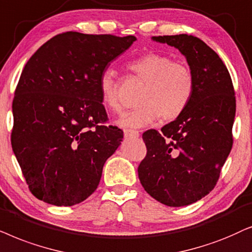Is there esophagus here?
<instances>
[{
	"label": "esophagus",
	"instance_id": "1",
	"mask_svg": "<svg viewBox=\"0 0 252 252\" xmlns=\"http://www.w3.org/2000/svg\"><path fill=\"white\" fill-rule=\"evenodd\" d=\"M139 136V132L137 130L132 129H126L124 130V137L126 138H137Z\"/></svg>",
	"mask_w": 252,
	"mask_h": 252
}]
</instances>
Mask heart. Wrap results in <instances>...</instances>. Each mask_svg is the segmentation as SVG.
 <instances>
[{
  "instance_id": "obj_1",
  "label": "heart",
  "mask_w": 252,
  "mask_h": 252,
  "mask_svg": "<svg viewBox=\"0 0 252 252\" xmlns=\"http://www.w3.org/2000/svg\"><path fill=\"white\" fill-rule=\"evenodd\" d=\"M128 69L144 82V86L137 96L139 105L121 117V126L143 128L159 117L163 122H172L183 115L194 92V77L189 66L174 62L163 54L147 53L129 62ZM99 92L105 108L120 112L114 70L103 71L99 79Z\"/></svg>"
}]
</instances>
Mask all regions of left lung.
Segmentation results:
<instances>
[{
    "label": "left lung",
    "mask_w": 252,
    "mask_h": 252,
    "mask_svg": "<svg viewBox=\"0 0 252 252\" xmlns=\"http://www.w3.org/2000/svg\"><path fill=\"white\" fill-rule=\"evenodd\" d=\"M186 56L194 77L192 100L184 114L143 133L146 157L138 167L147 193L167 206L190 205L210 193L233 146L236 100L219 55L193 35L152 36Z\"/></svg>",
    "instance_id": "8db88e82"
}]
</instances>
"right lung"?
Listing matches in <instances>:
<instances>
[{"instance_id":"1","label":"right lung","mask_w":252,"mask_h":252,"mask_svg":"<svg viewBox=\"0 0 252 252\" xmlns=\"http://www.w3.org/2000/svg\"><path fill=\"white\" fill-rule=\"evenodd\" d=\"M136 36L65 32L26 63L12 101L13 153L36 198L72 206L94 192L123 131L108 120L99 79Z\"/></svg>"}]
</instances>
